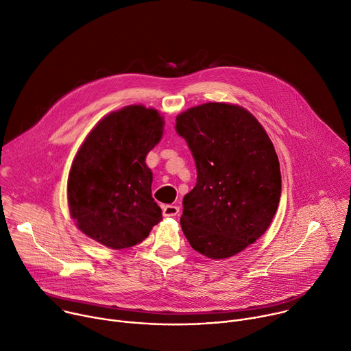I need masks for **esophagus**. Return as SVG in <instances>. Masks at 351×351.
<instances>
[{
	"instance_id": "obj_1",
	"label": "esophagus",
	"mask_w": 351,
	"mask_h": 351,
	"mask_svg": "<svg viewBox=\"0 0 351 351\" xmlns=\"http://www.w3.org/2000/svg\"><path fill=\"white\" fill-rule=\"evenodd\" d=\"M162 212H163L165 217H174V216H178L180 207L177 204H166V206H163Z\"/></svg>"
}]
</instances>
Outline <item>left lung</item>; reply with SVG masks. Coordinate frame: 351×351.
Listing matches in <instances>:
<instances>
[{
  "label": "left lung",
  "mask_w": 351,
  "mask_h": 351,
  "mask_svg": "<svg viewBox=\"0 0 351 351\" xmlns=\"http://www.w3.org/2000/svg\"><path fill=\"white\" fill-rule=\"evenodd\" d=\"M197 171L184 196L181 228L192 249L230 258L269 227L281 197L275 148L258 120L245 108L207 102L177 116Z\"/></svg>",
  "instance_id": "obj_1"
}]
</instances>
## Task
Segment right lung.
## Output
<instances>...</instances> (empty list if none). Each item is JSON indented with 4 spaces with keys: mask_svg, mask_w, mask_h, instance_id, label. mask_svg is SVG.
<instances>
[{
    "mask_svg": "<svg viewBox=\"0 0 351 351\" xmlns=\"http://www.w3.org/2000/svg\"><path fill=\"white\" fill-rule=\"evenodd\" d=\"M165 119L155 108L128 105L88 132L67 178V204L76 227L114 249L143 242L162 220L152 197L147 155L160 143Z\"/></svg>",
    "mask_w": 351,
    "mask_h": 351,
    "instance_id": "obj_1",
    "label": "right lung"
}]
</instances>
